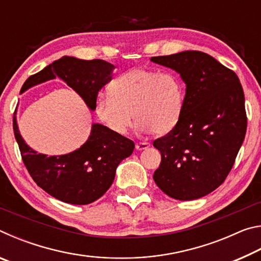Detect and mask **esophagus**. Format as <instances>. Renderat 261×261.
Listing matches in <instances>:
<instances>
[{"label": "esophagus", "instance_id": "1", "mask_svg": "<svg viewBox=\"0 0 261 261\" xmlns=\"http://www.w3.org/2000/svg\"><path fill=\"white\" fill-rule=\"evenodd\" d=\"M149 147V143H146V141H144V143H137L136 144V148L138 149V151H141V149H146Z\"/></svg>", "mask_w": 261, "mask_h": 261}]
</instances>
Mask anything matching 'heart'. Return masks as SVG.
Segmentation results:
<instances>
[{"mask_svg":"<svg viewBox=\"0 0 261 261\" xmlns=\"http://www.w3.org/2000/svg\"><path fill=\"white\" fill-rule=\"evenodd\" d=\"M109 93L98 96L95 113L117 135H125L134 118L139 132L165 135L174 129L182 116L184 86L171 71L130 70L114 79Z\"/></svg>","mask_w":261,"mask_h":261,"instance_id":"b5f03b06","label":"heart"}]
</instances>
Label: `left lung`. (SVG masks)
<instances>
[{
  "label": "left lung",
  "mask_w": 261,
  "mask_h": 261,
  "mask_svg": "<svg viewBox=\"0 0 261 261\" xmlns=\"http://www.w3.org/2000/svg\"><path fill=\"white\" fill-rule=\"evenodd\" d=\"M151 61L175 70L187 84L178 123L153 141L161 153L154 182L174 199H198L219 188L235 163L247 125L243 87L232 70L206 53Z\"/></svg>",
  "instance_id": "obj_1"
}]
</instances>
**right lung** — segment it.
Masks as SVG:
<instances>
[{"mask_svg": "<svg viewBox=\"0 0 261 261\" xmlns=\"http://www.w3.org/2000/svg\"><path fill=\"white\" fill-rule=\"evenodd\" d=\"M114 68L103 60L63 56L26 79L20 93L57 76L94 110L99 91L112 81ZM14 132L24 165L38 187L73 205H87L102 197L114 182L117 166L135 149L134 141L98 123L92 124L91 135L83 146L64 155L47 156L31 148L21 138L16 117Z\"/></svg>", "mask_w": 261, "mask_h": 261, "instance_id": "obj_1", "label": "right lung"}]
</instances>
